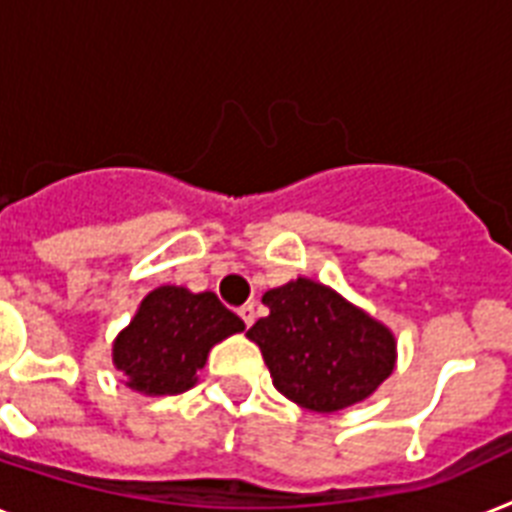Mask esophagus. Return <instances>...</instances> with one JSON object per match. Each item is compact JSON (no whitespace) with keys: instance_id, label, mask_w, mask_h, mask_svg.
Returning a JSON list of instances; mask_svg holds the SVG:
<instances>
[{"instance_id":"esophagus-1","label":"esophagus","mask_w":512,"mask_h":512,"mask_svg":"<svg viewBox=\"0 0 512 512\" xmlns=\"http://www.w3.org/2000/svg\"><path fill=\"white\" fill-rule=\"evenodd\" d=\"M239 315H242V321H244V326H252V323H255V305H252V302H247V305H242L239 307Z\"/></svg>"}]
</instances>
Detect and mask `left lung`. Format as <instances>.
Returning a JSON list of instances; mask_svg holds the SVG:
<instances>
[{"mask_svg":"<svg viewBox=\"0 0 512 512\" xmlns=\"http://www.w3.org/2000/svg\"><path fill=\"white\" fill-rule=\"evenodd\" d=\"M270 315L249 328L278 392L318 413L365 400L394 371V336L310 278L265 292Z\"/></svg>","mask_w":512,"mask_h":512,"instance_id":"left-lung-1","label":"left lung"}]
</instances>
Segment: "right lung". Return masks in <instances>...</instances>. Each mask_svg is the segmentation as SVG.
<instances>
[{
    "label": "right lung",
    "instance_id": "obj_1",
    "mask_svg": "<svg viewBox=\"0 0 512 512\" xmlns=\"http://www.w3.org/2000/svg\"><path fill=\"white\" fill-rule=\"evenodd\" d=\"M236 331H244V321L213 292L160 286L144 297L131 326L115 339L112 360L136 392L181 394L194 386L210 347Z\"/></svg>",
    "mask_w": 512,
    "mask_h": 512
}]
</instances>
